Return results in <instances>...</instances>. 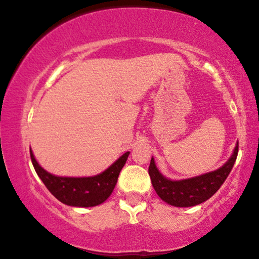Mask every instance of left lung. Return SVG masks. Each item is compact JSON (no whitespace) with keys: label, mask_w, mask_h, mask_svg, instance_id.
I'll return each mask as SVG.
<instances>
[{"label":"left lung","mask_w":259,"mask_h":259,"mask_svg":"<svg viewBox=\"0 0 259 259\" xmlns=\"http://www.w3.org/2000/svg\"><path fill=\"white\" fill-rule=\"evenodd\" d=\"M237 155L238 144L234 148L230 160L219 169L200 175V177L179 181L165 179L157 170L154 158L151 157L149 165L151 184L157 195L169 205L177 206V207H191V206L199 205L211 198L224 184L230 171L232 170Z\"/></svg>","instance_id":"1"}]
</instances>
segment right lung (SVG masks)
I'll list each match as a JSON object with an SVG mask.
<instances>
[{"label": "right lung", "instance_id": "obj_1", "mask_svg": "<svg viewBox=\"0 0 259 259\" xmlns=\"http://www.w3.org/2000/svg\"><path fill=\"white\" fill-rule=\"evenodd\" d=\"M127 156L129 151L123 154L108 169L96 177L61 178L47 173L41 168L30 150L34 169L48 191L63 204L75 207H92L104 202L115 188L117 179L125 164Z\"/></svg>", "mask_w": 259, "mask_h": 259}]
</instances>
